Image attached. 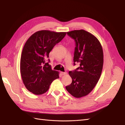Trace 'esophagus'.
I'll return each instance as SVG.
<instances>
[{"instance_id":"esophagus-1","label":"esophagus","mask_w":125,"mask_h":125,"mask_svg":"<svg viewBox=\"0 0 125 125\" xmlns=\"http://www.w3.org/2000/svg\"><path fill=\"white\" fill-rule=\"evenodd\" d=\"M60 74H61L62 75H65V74H67V73H66V72H61V73H60Z\"/></svg>"}]
</instances>
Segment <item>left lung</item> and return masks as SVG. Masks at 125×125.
<instances>
[{"label": "left lung", "instance_id": "8db88e82", "mask_svg": "<svg viewBox=\"0 0 125 125\" xmlns=\"http://www.w3.org/2000/svg\"><path fill=\"white\" fill-rule=\"evenodd\" d=\"M75 43L73 65L79 66L69 74L72 83L66 89L72 95L80 98L88 95L97 84L103 65V52L96 37L83 30L67 32Z\"/></svg>", "mask_w": 125, "mask_h": 125}]
</instances>
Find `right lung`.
I'll list each match as a JSON object with an SVG mask.
<instances>
[{"mask_svg":"<svg viewBox=\"0 0 125 125\" xmlns=\"http://www.w3.org/2000/svg\"><path fill=\"white\" fill-rule=\"evenodd\" d=\"M66 34V32L41 30L26 41L21 57L20 72L23 83L30 92L43 94L52 82L59 78L58 72L52 69L48 58L52 49Z\"/></svg>","mask_w":125,"mask_h":125,"instance_id":"add662e5","label":"right lung"}]
</instances>
